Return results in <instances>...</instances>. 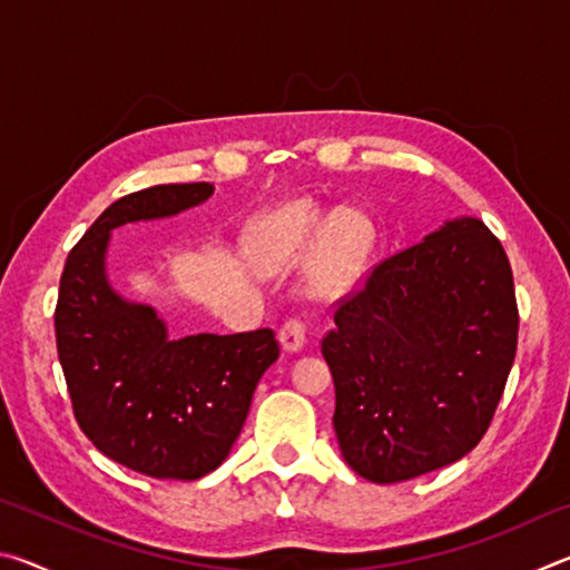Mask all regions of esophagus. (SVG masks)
I'll return each mask as SVG.
<instances>
[{
    "instance_id": "obj_1",
    "label": "esophagus",
    "mask_w": 570,
    "mask_h": 570,
    "mask_svg": "<svg viewBox=\"0 0 570 570\" xmlns=\"http://www.w3.org/2000/svg\"><path fill=\"white\" fill-rule=\"evenodd\" d=\"M278 342L286 352H298L306 342V324L302 316H292V320H286L282 324V330H278Z\"/></svg>"
}]
</instances>
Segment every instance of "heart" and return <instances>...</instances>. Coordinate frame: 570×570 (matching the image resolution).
I'll use <instances>...</instances> for the list:
<instances>
[{
  "instance_id": "obj_1",
  "label": "heart",
  "mask_w": 570,
  "mask_h": 570,
  "mask_svg": "<svg viewBox=\"0 0 570 570\" xmlns=\"http://www.w3.org/2000/svg\"><path fill=\"white\" fill-rule=\"evenodd\" d=\"M322 234L316 288L322 294H336L360 274L370 246V228L362 218L352 214L322 216L306 206H286L250 228L248 248L264 268H282L298 262Z\"/></svg>"
}]
</instances>
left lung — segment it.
Returning a JSON list of instances; mask_svg holds the SVG:
<instances>
[{
	"label": "left lung",
	"mask_w": 570,
	"mask_h": 570,
	"mask_svg": "<svg viewBox=\"0 0 570 570\" xmlns=\"http://www.w3.org/2000/svg\"><path fill=\"white\" fill-rule=\"evenodd\" d=\"M515 350L513 272L482 220H452L382 258L336 302L322 340L346 465L384 485L465 458L493 422Z\"/></svg>",
	"instance_id": "obj_1"
}]
</instances>
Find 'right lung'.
<instances>
[{
    "label": "right lung",
    "mask_w": 570,
    "mask_h": 570,
    "mask_svg": "<svg viewBox=\"0 0 570 570\" xmlns=\"http://www.w3.org/2000/svg\"><path fill=\"white\" fill-rule=\"evenodd\" d=\"M210 183H168L115 200L72 246L55 340L75 420L102 455L158 480H198L226 460L262 374L278 360L272 330L168 340L146 304L105 278L110 230L204 204Z\"/></svg>",
    "instance_id": "add662e5"
}]
</instances>
